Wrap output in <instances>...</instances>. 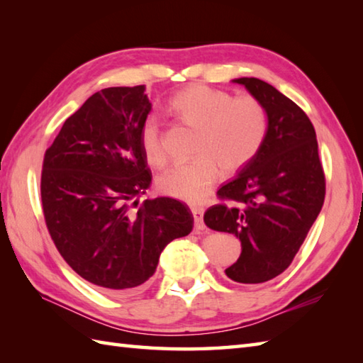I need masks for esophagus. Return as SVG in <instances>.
Listing matches in <instances>:
<instances>
[{"instance_id":"obj_1","label":"esophagus","mask_w":363,"mask_h":363,"mask_svg":"<svg viewBox=\"0 0 363 363\" xmlns=\"http://www.w3.org/2000/svg\"><path fill=\"white\" fill-rule=\"evenodd\" d=\"M191 213H194V220H195L196 229L204 230L206 226H204V223H203V215H204L203 207H191Z\"/></svg>"}]
</instances>
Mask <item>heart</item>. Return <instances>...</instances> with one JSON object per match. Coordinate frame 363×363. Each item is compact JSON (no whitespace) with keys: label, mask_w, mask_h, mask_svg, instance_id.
I'll return each mask as SVG.
<instances>
[{"label":"heart","mask_w":363,"mask_h":363,"mask_svg":"<svg viewBox=\"0 0 363 363\" xmlns=\"http://www.w3.org/2000/svg\"><path fill=\"white\" fill-rule=\"evenodd\" d=\"M172 109L187 126L196 128L189 162L169 167L157 179L168 196L199 203L209 195L220 168L226 174L245 168L257 156L268 134V112L259 99L237 96L207 86H194L177 94ZM140 146L146 160L162 167L167 152L159 120L150 115L142 123Z\"/></svg>","instance_id":"heart-1"}]
</instances>
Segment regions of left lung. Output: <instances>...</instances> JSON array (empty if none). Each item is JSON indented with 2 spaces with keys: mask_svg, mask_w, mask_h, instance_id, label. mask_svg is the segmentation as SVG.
Instances as JSON below:
<instances>
[{
  "mask_svg": "<svg viewBox=\"0 0 363 363\" xmlns=\"http://www.w3.org/2000/svg\"><path fill=\"white\" fill-rule=\"evenodd\" d=\"M265 106L268 134L259 154L217 191L207 228L234 234L242 254L229 279L260 284L289 268L325 203L326 181L313 125L306 112L268 82L238 78Z\"/></svg>",
  "mask_w": 363,
  "mask_h": 363,
  "instance_id": "obj_1",
  "label": "left lung"
}]
</instances>
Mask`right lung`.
Here are the masks:
<instances>
[{
  "label": "right lung",
  "mask_w": 363,
  "mask_h": 363,
  "mask_svg": "<svg viewBox=\"0 0 363 363\" xmlns=\"http://www.w3.org/2000/svg\"><path fill=\"white\" fill-rule=\"evenodd\" d=\"M151 111L145 86L91 95L45 152L40 181L48 233L64 260L109 295L138 290L160 252L194 228L173 198L138 201L151 184L140 128Z\"/></svg>",
  "instance_id": "add662e5"
}]
</instances>
